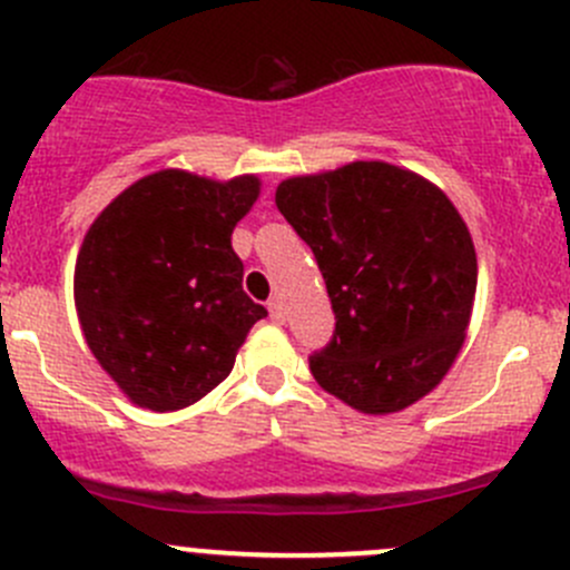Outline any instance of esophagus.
<instances>
[{"instance_id": "1", "label": "esophagus", "mask_w": 570, "mask_h": 570, "mask_svg": "<svg viewBox=\"0 0 570 570\" xmlns=\"http://www.w3.org/2000/svg\"><path fill=\"white\" fill-rule=\"evenodd\" d=\"M267 308H269V320L278 322V325H284L286 312H284V303H281V297H273V301L267 303Z\"/></svg>"}]
</instances>
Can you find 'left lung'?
I'll return each mask as SVG.
<instances>
[{
	"label": "left lung",
	"instance_id": "1",
	"mask_svg": "<svg viewBox=\"0 0 570 570\" xmlns=\"http://www.w3.org/2000/svg\"><path fill=\"white\" fill-rule=\"evenodd\" d=\"M275 206L314 250L336 314L314 381L361 413H396L433 392L463 347L476 253L461 212L413 170L350 163L292 176Z\"/></svg>",
	"mask_w": 570,
	"mask_h": 570
}]
</instances>
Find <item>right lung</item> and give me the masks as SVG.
Listing matches in <instances>:
<instances>
[{
    "label": "right lung",
    "mask_w": 570,
    "mask_h": 570,
    "mask_svg": "<svg viewBox=\"0 0 570 570\" xmlns=\"http://www.w3.org/2000/svg\"><path fill=\"white\" fill-rule=\"evenodd\" d=\"M262 181L159 170L126 187L94 220L73 269L90 353L135 405H193L234 370L267 308L243 292L234 226Z\"/></svg>",
    "instance_id": "obj_1"
}]
</instances>
